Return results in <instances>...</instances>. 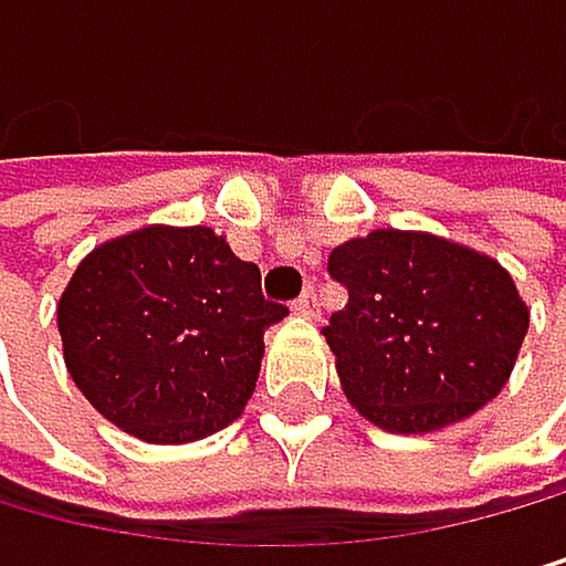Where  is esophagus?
Returning <instances> with one entry per match:
<instances>
[{
    "mask_svg": "<svg viewBox=\"0 0 566 566\" xmlns=\"http://www.w3.org/2000/svg\"><path fill=\"white\" fill-rule=\"evenodd\" d=\"M294 312L297 315H318V301H315V290H304V294L294 301Z\"/></svg>",
    "mask_w": 566,
    "mask_h": 566,
    "instance_id": "1",
    "label": "esophagus"
}]
</instances>
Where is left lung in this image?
<instances>
[{"instance_id": "left-lung-1", "label": "left lung", "mask_w": 566, "mask_h": 566, "mask_svg": "<svg viewBox=\"0 0 566 566\" xmlns=\"http://www.w3.org/2000/svg\"><path fill=\"white\" fill-rule=\"evenodd\" d=\"M347 304L322 329L339 386L368 421L418 436L464 421L511 379L528 307L500 262L415 230L333 248Z\"/></svg>"}]
</instances>
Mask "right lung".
<instances>
[{"mask_svg":"<svg viewBox=\"0 0 566 566\" xmlns=\"http://www.w3.org/2000/svg\"><path fill=\"white\" fill-rule=\"evenodd\" d=\"M259 265L209 227H145L105 240L66 283L55 322L70 379L145 443L205 439L244 411L265 329Z\"/></svg>","mask_w":566,"mask_h":566,"instance_id":"obj_1","label":"right lung"}]
</instances>
